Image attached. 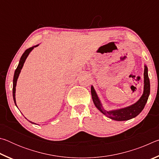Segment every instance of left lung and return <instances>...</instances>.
Returning <instances> with one entry per match:
<instances>
[{
    "label": "left lung",
    "instance_id": "left-lung-1",
    "mask_svg": "<svg viewBox=\"0 0 159 159\" xmlns=\"http://www.w3.org/2000/svg\"><path fill=\"white\" fill-rule=\"evenodd\" d=\"M144 93L142 95L140 99L131 106H129L125 108L113 110V111H107L104 110L102 107L101 102L99 101L98 95H97L93 86H91V95L95 107L100 111L102 114L106 115L107 116L111 118L112 120H118V121H123V120H128L131 118L136 117L139 113H140L144 108L148 98L150 94V81L149 76H148V69L147 66H144Z\"/></svg>",
    "mask_w": 159,
    "mask_h": 159
}]
</instances>
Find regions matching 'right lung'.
<instances>
[{"label": "right lung", "instance_id": "right-lung-1", "mask_svg": "<svg viewBox=\"0 0 159 159\" xmlns=\"http://www.w3.org/2000/svg\"><path fill=\"white\" fill-rule=\"evenodd\" d=\"M38 45H35L34 47H31V48H28L27 50H25V52L23 53V55H21V57L20 58V62H19L18 66L17 67V69H15V74H14V78H13V88H12V95H13V99H14V102H15V105L17 106V104H16V100H15V89H16V85H17V79L19 77V75H20V73L21 71V69H22V66L24 65V63H25V61L26 60V57H28L29 54L31 52V51L34 49V48L35 47H37ZM31 123H34V124H36V123H34L31 121H29Z\"/></svg>", "mask_w": 159, "mask_h": 159}]
</instances>
